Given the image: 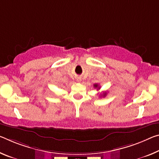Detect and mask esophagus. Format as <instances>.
<instances>
[{
    "instance_id": "obj_1",
    "label": "esophagus",
    "mask_w": 159,
    "mask_h": 159,
    "mask_svg": "<svg viewBox=\"0 0 159 159\" xmlns=\"http://www.w3.org/2000/svg\"><path fill=\"white\" fill-rule=\"evenodd\" d=\"M80 80H81V79H80V78H79V79H77V81H80Z\"/></svg>"
}]
</instances>
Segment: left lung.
<instances>
[{"mask_svg":"<svg viewBox=\"0 0 159 159\" xmlns=\"http://www.w3.org/2000/svg\"><path fill=\"white\" fill-rule=\"evenodd\" d=\"M94 87L95 88H98V89H100V87H98V84H94ZM105 95H106V93H103V96H105Z\"/></svg>","mask_w":159,"mask_h":159,"instance_id":"8db88e82","label":"left lung"}]
</instances>
